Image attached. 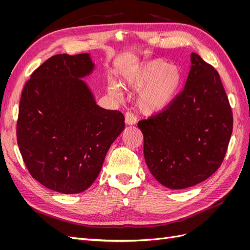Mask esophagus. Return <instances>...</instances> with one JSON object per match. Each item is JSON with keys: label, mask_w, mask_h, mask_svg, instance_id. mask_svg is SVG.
I'll return each mask as SVG.
<instances>
[{"label": "esophagus", "mask_w": 250, "mask_h": 250, "mask_svg": "<svg viewBox=\"0 0 250 250\" xmlns=\"http://www.w3.org/2000/svg\"><path fill=\"white\" fill-rule=\"evenodd\" d=\"M125 123L126 125H134L137 123V118H135L131 112H126L125 113Z\"/></svg>", "instance_id": "obj_1"}]
</instances>
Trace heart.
Masks as SVG:
<instances>
[{
	"label": "heart",
	"instance_id": "b5f03b06",
	"mask_svg": "<svg viewBox=\"0 0 250 250\" xmlns=\"http://www.w3.org/2000/svg\"><path fill=\"white\" fill-rule=\"evenodd\" d=\"M185 75L179 66L164 59H152L128 71L123 78L124 85L138 92L137 107L145 115H156L171 106L184 85ZM108 90L120 96L118 85L109 84Z\"/></svg>",
	"mask_w": 250,
	"mask_h": 250
}]
</instances>
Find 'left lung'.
Here are the masks:
<instances>
[{
	"mask_svg": "<svg viewBox=\"0 0 250 250\" xmlns=\"http://www.w3.org/2000/svg\"><path fill=\"white\" fill-rule=\"evenodd\" d=\"M138 127L147 167L158 183L180 190L208 178L220 167L232 132V112L218 72L192 53L183 92Z\"/></svg>",
	"mask_w": 250,
	"mask_h": 250,
	"instance_id": "left-lung-1",
	"label": "left lung"
}]
</instances>
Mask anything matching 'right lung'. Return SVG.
I'll list each match as a JSON object with an SVG mask.
<instances>
[{
  "instance_id": "1",
  "label": "right lung",
  "mask_w": 250,
  "mask_h": 250,
  "mask_svg": "<svg viewBox=\"0 0 250 250\" xmlns=\"http://www.w3.org/2000/svg\"><path fill=\"white\" fill-rule=\"evenodd\" d=\"M88 53L50 57L22 89L17 139L31 176L62 194L85 191L99 175L124 116L97 105L82 80L94 71Z\"/></svg>"
}]
</instances>
